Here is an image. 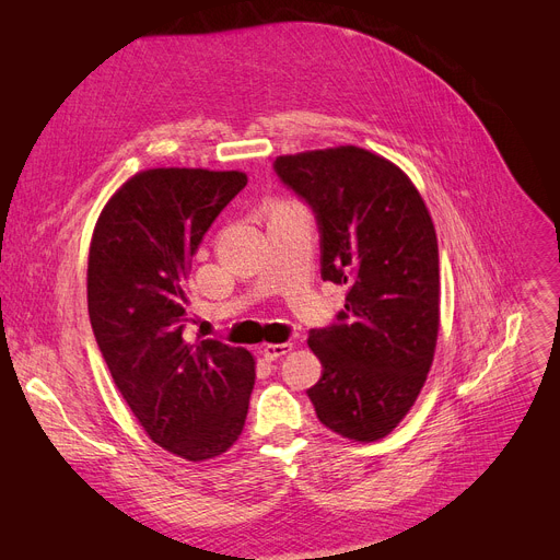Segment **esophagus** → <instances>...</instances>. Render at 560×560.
Segmentation results:
<instances>
[{
	"label": "esophagus",
	"mask_w": 560,
	"mask_h": 560,
	"mask_svg": "<svg viewBox=\"0 0 560 560\" xmlns=\"http://www.w3.org/2000/svg\"><path fill=\"white\" fill-rule=\"evenodd\" d=\"M290 349H292V342H279V345H262V347H260V354H262V359H268V361H277V359L285 357Z\"/></svg>",
	"instance_id": "obj_1"
}]
</instances>
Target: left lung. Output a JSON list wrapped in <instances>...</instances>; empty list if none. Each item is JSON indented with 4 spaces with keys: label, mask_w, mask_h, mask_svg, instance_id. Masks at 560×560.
Wrapping results in <instances>:
<instances>
[{
    "label": "left lung",
    "mask_w": 560,
    "mask_h": 560,
    "mask_svg": "<svg viewBox=\"0 0 560 560\" xmlns=\"http://www.w3.org/2000/svg\"><path fill=\"white\" fill-rule=\"evenodd\" d=\"M322 231V279L347 285L338 325L313 329L319 422L374 443L413 408L440 331L438 238L427 203L393 161L354 144L277 156Z\"/></svg>",
    "instance_id": "left-lung-1"
}]
</instances>
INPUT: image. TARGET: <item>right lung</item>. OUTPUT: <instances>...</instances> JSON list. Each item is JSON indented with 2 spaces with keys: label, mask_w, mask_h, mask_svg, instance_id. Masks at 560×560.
I'll return each mask as SVG.
<instances>
[{
  "label": "right lung",
  "mask_w": 560,
  "mask_h": 560,
  "mask_svg": "<svg viewBox=\"0 0 560 560\" xmlns=\"http://www.w3.org/2000/svg\"><path fill=\"white\" fill-rule=\"evenodd\" d=\"M241 170L136 172L102 209L88 252V315L115 388L159 447L201 463L241 438L256 361L245 347L184 338L192 256Z\"/></svg>",
  "instance_id": "add662e5"
}]
</instances>
